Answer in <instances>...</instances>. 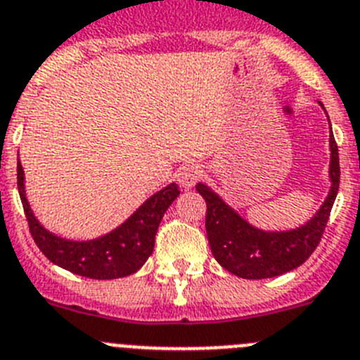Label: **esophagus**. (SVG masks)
<instances>
[{
    "instance_id": "obj_1",
    "label": "esophagus",
    "mask_w": 360,
    "mask_h": 360,
    "mask_svg": "<svg viewBox=\"0 0 360 360\" xmlns=\"http://www.w3.org/2000/svg\"><path fill=\"white\" fill-rule=\"evenodd\" d=\"M200 167L195 163H188V165H183V167L179 168V172H177V181H179V186L184 188V190H188V188L195 186L197 181L200 179Z\"/></svg>"
}]
</instances>
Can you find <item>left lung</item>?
<instances>
[{
    "label": "left lung",
    "instance_id": "1",
    "mask_svg": "<svg viewBox=\"0 0 360 360\" xmlns=\"http://www.w3.org/2000/svg\"><path fill=\"white\" fill-rule=\"evenodd\" d=\"M323 105V103H321ZM330 192L316 215L290 231H264L242 219L212 188L197 183L206 200V235L213 257L226 271L245 280H262L300 267L321 242L333 200L338 197L341 168L338 143L330 134Z\"/></svg>",
    "mask_w": 360,
    "mask_h": 360
}]
</instances>
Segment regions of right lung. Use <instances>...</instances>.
Returning <instances> with one entry per match:
<instances>
[{
	"label": "right lung",
	"instance_id": "1",
	"mask_svg": "<svg viewBox=\"0 0 360 360\" xmlns=\"http://www.w3.org/2000/svg\"><path fill=\"white\" fill-rule=\"evenodd\" d=\"M18 190L32 236L55 265L93 280H115L136 273L154 251V238L168 206L177 199L176 183L145 200L124 224L93 240H66L39 224L25 193V172L18 161Z\"/></svg>",
	"mask_w": 360,
	"mask_h": 360
}]
</instances>
